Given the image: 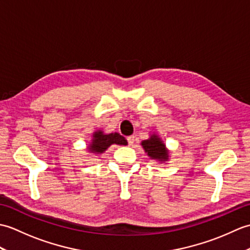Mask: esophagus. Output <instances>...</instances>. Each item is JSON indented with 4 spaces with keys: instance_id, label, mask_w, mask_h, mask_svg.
Listing matches in <instances>:
<instances>
[{
    "instance_id": "esophagus-1",
    "label": "esophagus",
    "mask_w": 250,
    "mask_h": 250,
    "mask_svg": "<svg viewBox=\"0 0 250 250\" xmlns=\"http://www.w3.org/2000/svg\"><path fill=\"white\" fill-rule=\"evenodd\" d=\"M126 141H128V144L130 146H133V144H134V136L133 135L128 136V137H126Z\"/></svg>"
}]
</instances>
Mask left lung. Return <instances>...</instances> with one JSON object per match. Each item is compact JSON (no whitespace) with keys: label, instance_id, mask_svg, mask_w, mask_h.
I'll list each match as a JSON object with an SVG mask.
<instances>
[{"label":"left lung","instance_id":"obj_1","mask_svg":"<svg viewBox=\"0 0 250 250\" xmlns=\"http://www.w3.org/2000/svg\"><path fill=\"white\" fill-rule=\"evenodd\" d=\"M142 146L144 148L145 152H147L148 157H150V159L160 162L167 161L168 151L167 149L166 144H164L157 134H152L148 140L143 141Z\"/></svg>","mask_w":250,"mask_h":250}]
</instances>
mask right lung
Masks as SVG:
<instances>
[{
    "label": "right lung",
    "instance_id": "right-lung-1",
    "mask_svg": "<svg viewBox=\"0 0 250 250\" xmlns=\"http://www.w3.org/2000/svg\"><path fill=\"white\" fill-rule=\"evenodd\" d=\"M93 139L91 140L88 146V150L93 153H103L107 148L113 145H128V142L124 136L120 135L119 133H109L105 134L103 131H97L94 132L92 135Z\"/></svg>",
    "mask_w": 250,
    "mask_h": 250
}]
</instances>
